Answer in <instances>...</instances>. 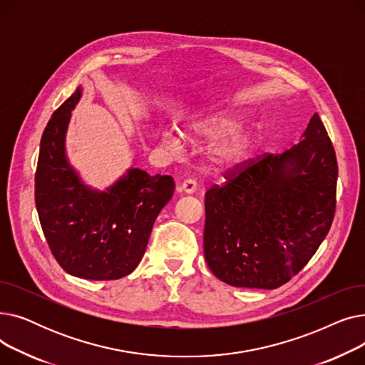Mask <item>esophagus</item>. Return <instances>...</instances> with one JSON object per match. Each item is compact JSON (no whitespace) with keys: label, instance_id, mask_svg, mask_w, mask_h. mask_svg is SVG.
<instances>
[{"label":"esophagus","instance_id":"1","mask_svg":"<svg viewBox=\"0 0 365 365\" xmlns=\"http://www.w3.org/2000/svg\"><path fill=\"white\" fill-rule=\"evenodd\" d=\"M198 185L195 180L192 179H186L182 182V185L179 186V192H185V194H194L197 190Z\"/></svg>","mask_w":365,"mask_h":365}]
</instances>
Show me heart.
<instances>
[{"label": "heart", "instance_id": "b5f03b06", "mask_svg": "<svg viewBox=\"0 0 365 365\" xmlns=\"http://www.w3.org/2000/svg\"><path fill=\"white\" fill-rule=\"evenodd\" d=\"M245 113L237 109H223L202 115L185 127V138L190 143H205L220 138L207 152L208 165L213 170L225 171L242 164L260 140L262 128L257 124L241 127ZM161 140L173 150L182 149V136L173 130H161Z\"/></svg>", "mask_w": 365, "mask_h": 365}]
</instances>
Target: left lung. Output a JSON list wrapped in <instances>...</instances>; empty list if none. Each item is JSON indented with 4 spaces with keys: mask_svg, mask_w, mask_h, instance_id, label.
Returning a JSON list of instances; mask_svg holds the SVG:
<instances>
[{
    "mask_svg": "<svg viewBox=\"0 0 365 365\" xmlns=\"http://www.w3.org/2000/svg\"><path fill=\"white\" fill-rule=\"evenodd\" d=\"M226 179L205 192V262L229 285L278 289L311 260L334 217L337 160L318 113L292 149Z\"/></svg>",
    "mask_w": 365,
    "mask_h": 365,
    "instance_id": "left-lung-1",
    "label": "left lung"
}]
</instances>
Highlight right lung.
<instances>
[{"label":"right lung","instance_id":"add662e5","mask_svg":"<svg viewBox=\"0 0 365 365\" xmlns=\"http://www.w3.org/2000/svg\"><path fill=\"white\" fill-rule=\"evenodd\" d=\"M78 87L51 115L40 145L35 205L50 250L63 269L83 279H120L140 263L153 222L175 192L171 176L128 168L105 190L83 182L66 157L71 110Z\"/></svg>","mask_w":365,"mask_h":365}]
</instances>
